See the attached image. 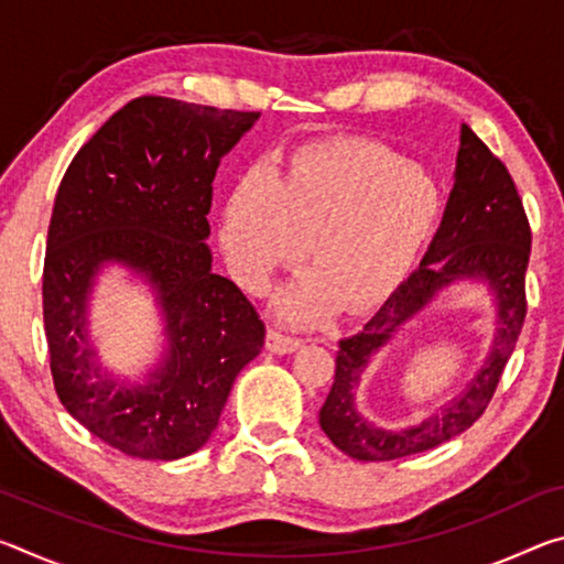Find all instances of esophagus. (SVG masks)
Returning a JSON list of instances; mask_svg holds the SVG:
<instances>
[{
	"instance_id": "obj_1",
	"label": "esophagus",
	"mask_w": 564,
	"mask_h": 564,
	"mask_svg": "<svg viewBox=\"0 0 564 564\" xmlns=\"http://www.w3.org/2000/svg\"><path fill=\"white\" fill-rule=\"evenodd\" d=\"M301 348V340L299 338H291V336H283L279 330H269L265 333V350L275 352V356H285V352H293Z\"/></svg>"
}]
</instances>
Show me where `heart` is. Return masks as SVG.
Masks as SVG:
<instances>
[{
  "mask_svg": "<svg viewBox=\"0 0 564 564\" xmlns=\"http://www.w3.org/2000/svg\"><path fill=\"white\" fill-rule=\"evenodd\" d=\"M443 188L423 166L370 139H328L295 149L275 174L253 166L228 191L218 241L248 291L303 259L311 241L316 273L279 293L283 321L313 326L343 303L376 308L398 291L431 241Z\"/></svg>",
  "mask_w": 564,
  "mask_h": 564,
  "instance_id": "heart-1",
  "label": "heart"
}]
</instances>
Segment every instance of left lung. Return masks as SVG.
Here are the masks:
<instances>
[{
  "mask_svg": "<svg viewBox=\"0 0 564 564\" xmlns=\"http://www.w3.org/2000/svg\"><path fill=\"white\" fill-rule=\"evenodd\" d=\"M528 261L530 226L518 188L502 161L463 123L453 191L420 269L398 285L366 328L338 343L336 380L318 413L328 441L352 460L383 463L425 453L467 431L488 408L522 330ZM460 282L482 284L496 305V333L481 370L460 394L420 424H373L359 413L355 400L367 366L410 319Z\"/></svg>",
  "mask_w": 564,
  "mask_h": 564,
  "instance_id": "8db88e82",
  "label": "left lung"
}]
</instances>
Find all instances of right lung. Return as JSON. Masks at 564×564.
Listing matches in <instances>:
<instances>
[{
  "label": "right lung",
  "mask_w": 564,
  "mask_h": 564,
  "mask_svg": "<svg viewBox=\"0 0 564 564\" xmlns=\"http://www.w3.org/2000/svg\"><path fill=\"white\" fill-rule=\"evenodd\" d=\"M259 117L133 99L56 191L42 285L54 388L76 423L123 455L178 460L204 447L236 376L261 352L263 321L214 273L206 243L216 169ZM111 268L148 285L162 326L155 358L133 379L109 369L90 338L93 291Z\"/></svg>",
  "instance_id": "1"
}]
</instances>
